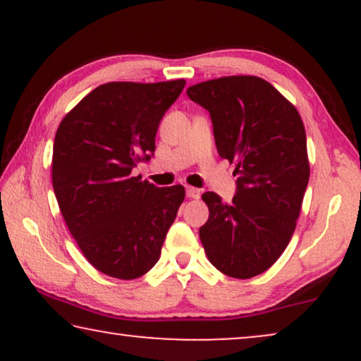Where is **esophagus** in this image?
Segmentation results:
<instances>
[{
	"label": "esophagus",
	"mask_w": 361,
	"mask_h": 361,
	"mask_svg": "<svg viewBox=\"0 0 361 361\" xmlns=\"http://www.w3.org/2000/svg\"><path fill=\"white\" fill-rule=\"evenodd\" d=\"M185 194H187V197H190V199H199L200 190L195 189V187H187Z\"/></svg>",
	"instance_id": "esophagus-1"
}]
</instances>
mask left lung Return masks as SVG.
<instances>
[{
  "label": "left lung",
  "instance_id": "obj_1",
  "mask_svg": "<svg viewBox=\"0 0 361 361\" xmlns=\"http://www.w3.org/2000/svg\"><path fill=\"white\" fill-rule=\"evenodd\" d=\"M187 95L210 113L216 151L238 176L230 204L215 192L202 195L210 214L200 241L216 269L250 279L278 261L295 230L310 172L304 123L259 77L207 80Z\"/></svg>",
  "mask_w": 361,
  "mask_h": 361
}]
</instances>
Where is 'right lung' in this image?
I'll use <instances>...</instances> for the list:
<instances>
[{
	"instance_id": "1",
	"label": "right lung",
	"mask_w": 361,
	"mask_h": 361,
	"mask_svg": "<svg viewBox=\"0 0 361 361\" xmlns=\"http://www.w3.org/2000/svg\"><path fill=\"white\" fill-rule=\"evenodd\" d=\"M185 80L110 82L92 90L57 128L52 185L63 220L93 268L136 279L157 263L184 202L182 185L133 177L149 161L164 113Z\"/></svg>"
}]
</instances>
